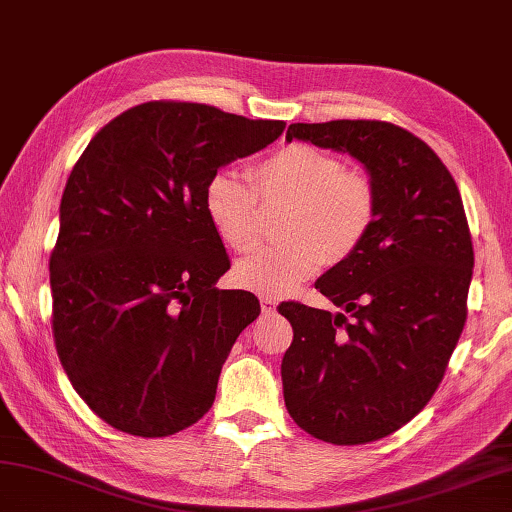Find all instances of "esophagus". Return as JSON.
<instances>
[{"label":"esophagus","mask_w":512,"mask_h":512,"mask_svg":"<svg viewBox=\"0 0 512 512\" xmlns=\"http://www.w3.org/2000/svg\"><path fill=\"white\" fill-rule=\"evenodd\" d=\"M259 304H262V311L264 313H275L277 302L273 300V297H262V300H259Z\"/></svg>","instance_id":"esophagus-1"}]
</instances>
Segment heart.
<instances>
[{"instance_id": "b5f03b06", "label": "heart", "mask_w": 512, "mask_h": 512, "mask_svg": "<svg viewBox=\"0 0 512 512\" xmlns=\"http://www.w3.org/2000/svg\"><path fill=\"white\" fill-rule=\"evenodd\" d=\"M286 206L280 246L239 259L232 280L244 291L280 297L320 271L324 262L351 257L376 221V188L369 176L345 170L340 156L309 143L271 152L250 172V183L228 172L212 174L203 210L212 230L235 253L255 248L262 207Z\"/></svg>"}]
</instances>
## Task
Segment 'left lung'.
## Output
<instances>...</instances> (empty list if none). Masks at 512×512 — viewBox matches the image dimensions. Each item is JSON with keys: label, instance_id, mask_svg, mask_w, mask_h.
<instances>
[{"label": "left lung", "instance_id": "obj_1", "mask_svg": "<svg viewBox=\"0 0 512 512\" xmlns=\"http://www.w3.org/2000/svg\"><path fill=\"white\" fill-rule=\"evenodd\" d=\"M293 138L365 165L376 221L356 253L315 282L345 313L280 304L293 327L282 360L284 403L315 439L378 441L434 396L466 324L475 266L466 210L448 167L403 127L295 123L286 132Z\"/></svg>", "mask_w": 512, "mask_h": 512}]
</instances>
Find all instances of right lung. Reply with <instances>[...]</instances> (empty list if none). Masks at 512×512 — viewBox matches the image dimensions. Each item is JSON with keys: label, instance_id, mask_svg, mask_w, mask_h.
<instances>
[{"label": "right lung", "instance_id": "1", "mask_svg": "<svg viewBox=\"0 0 512 512\" xmlns=\"http://www.w3.org/2000/svg\"><path fill=\"white\" fill-rule=\"evenodd\" d=\"M284 127L152 100L102 127L73 165L49 259L53 340L73 389L116 430L170 436L215 403L221 367L262 309L215 286L230 259L203 188Z\"/></svg>", "mask_w": 512, "mask_h": 512}]
</instances>
